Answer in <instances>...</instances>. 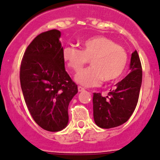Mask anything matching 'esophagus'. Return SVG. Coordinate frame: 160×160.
Masks as SVG:
<instances>
[{
	"label": "esophagus",
	"instance_id": "esophagus-1",
	"mask_svg": "<svg viewBox=\"0 0 160 160\" xmlns=\"http://www.w3.org/2000/svg\"><path fill=\"white\" fill-rule=\"evenodd\" d=\"M78 92H82V91H83L85 89L82 87H78Z\"/></svg>",
	"mask_w": 160,
	"mask_h": 160
}]
</instances>
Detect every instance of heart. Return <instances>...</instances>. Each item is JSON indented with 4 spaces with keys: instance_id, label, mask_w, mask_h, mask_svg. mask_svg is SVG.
Here are the masks:
<instances>
[{
    "instance_id": "b5f03b06",
    "label": "heart",
    "mask_w": 160,
    "mask_h": 160,
    "mask_svg": "<svg viewBox=\"0 0 160 160\" xmlns=\"http://www.w3.org/2000/svg\"><path fill=\"white\" fill-rule=\"evenodd\" d=\"M62 58L68 68L78 73L90 61V68L78 73L75 80L84 87H97L102 82H114L122 77L128 66L123 47L105 36H94L83 41L81 49L64 48Z\"/></svg>"
}]
</instances>
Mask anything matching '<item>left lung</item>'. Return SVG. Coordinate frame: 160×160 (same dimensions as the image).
<instances>
[{"instance_id":"left-lung-1","label":"left lung","mask_w":160,"mask_h":160,"mask_svg":"<svg viewBox=\"0 0 160 160\" xmlns=\"http://www.w3.org/2000/svg\"><path fill=\"white\" fill-rule=\"evenodd\" d=\"M131 70L116 88L103 97L94 93L93 111L95 123L99 128L109 129L126 122L131 116L138 100L142 84V66L136 50L132 53L130 64Z\"/></svg>"}]
</instances>
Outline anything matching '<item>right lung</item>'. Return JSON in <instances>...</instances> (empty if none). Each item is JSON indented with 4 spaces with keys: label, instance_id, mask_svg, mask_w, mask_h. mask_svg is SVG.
Masks as SVG:
<instances>
[{
    "label": "right lung",
    "instance_id": "right-lung-1",
    "mask_svg": "<svg viewBox=\"0 0 160 160\" xmlns=\"http://www.w3.org/2000/svg\"><path fill=\"white\" fill-rule=\"evenodd\" d=\"M61 32H43L25 49L20 82L31 116L42 129L59 131L68 123V106L78 86L65 70Z\"/></svg>",
    "mask_w": 160,
    "mask_h": 160
}]
</instances>
